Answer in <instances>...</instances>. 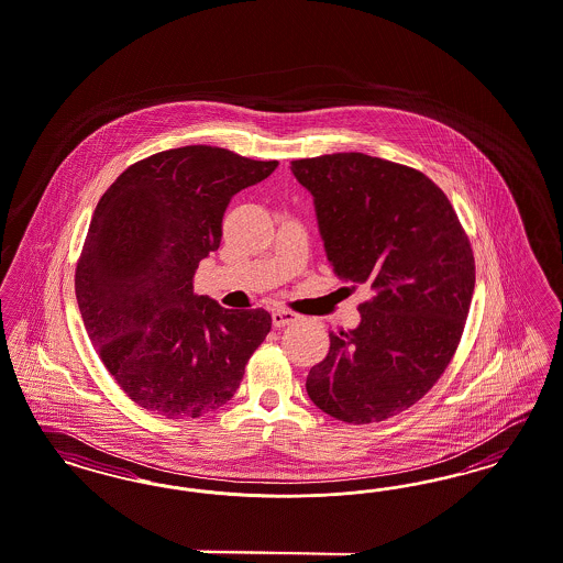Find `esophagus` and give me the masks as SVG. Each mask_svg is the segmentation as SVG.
<instances>
[{"instance_id": "1", "label": "esophagus", "mask_w": 563, "mask_h": 563, "mask_svg": "<svg viewBox=\"0 0 563 563\" xmlns=\"http://www.w3.org/2000/svg\"><path fill=\"white\" fill-rule=\"evenodd\" d=\"M273 325L275 328H286V325H290L294 323L296 319H298V314L296 312L286 311V309H275L272 312Z\"/></svg>"}]
</instances>
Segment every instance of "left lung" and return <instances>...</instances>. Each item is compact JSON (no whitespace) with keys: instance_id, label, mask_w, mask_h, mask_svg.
Here are the masks:
<instances>
[{"instance_id":"left-lung-1","label":"left lung","mask_w":563,"mask_h":563,"mask_svg":"<svg viewBox=\"0 0 563 563\" xmlns=\"http://www.w3.org/2000/svg\"><path fill=\"white\" fill-rule=\"evenodd\" d=\"M312 196L325 256L367 284L353 330L307 375L312 402L346 423L416 405L457 351L476 284L474 254L449 198L416 168L361 152L291 161Z\"/></svg>"}]
</instances>
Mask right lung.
<instances>
[{
    "label": "right lung",
    "mask_w": 563,
    "mask_h": 563,
    "mask_svg": "<svg viewBox=\"0 0 563 563\" xmlns=\"http://www.w3.org/2000/svg\"><path fill=\"white\" fill-rule=\"evenodd\" d=\"M277 161L184 146L140 161L106 189L75 290L91 344L126 396L167 419L223 407L272 330L265 309H223L191 286L221 244L223 212Z\"/></svg>",
    "instance_id": "right-lung-1"
}]
</instances>
